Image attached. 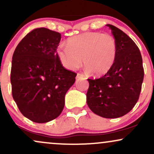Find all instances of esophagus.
Here are the masks:
<instances>
[{
	"mask_svg": "<svg viewBox=\"0 0 154 154\" xmlns=\"http://www.w3.org/2000/svg\"><path fill=\"white\" fill-rule=\"evenodd\" d=\"M83 77H84V76H83L82 75H81V74H79V73H77V77H76V78H77V79H79V78H83Z\"/></svg>",
	"mask_w": 154,
	"mask_h": 154,
	"instance_id": "esophagus-1",
	"label": "esophagus"
}]
</instances>
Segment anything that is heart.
<instances>
[{
    "label": "heart",
    "instance_id": "heart-1",
    "mask_svg": "<svg viewBox=\"0 0 154 154\" xmlns=\"http://www.w3.org/2000/svg\"><path fill=\"white\" fill-rule=\"evenodd\" d=\"M66 47L59 48L57 56L63 66L77 69L82 61L86 69L102 76L111 70L115 62L117 44L112 35L88 32L68 38Z\"/></svg>",
    "mask_w": 154,
    "mask_h": 154
}]
</instances>
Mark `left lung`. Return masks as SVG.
Wrapping results in <instances>:
<instances>
[{"instance_id": "obj_1", "label": "left lung", "mask_w": 154, "mask_h": 154, "mask_svg": "<svg viewBox=\"0 0 154 154\" xmlns=\"http://www.w3.org/2000/svg\"><path fill=\"white\" fill-rule=\"evenodd\" d=\"M117 44L114 66L98 79H88L87 103L97 115L108 119L122 116L139 99L144 77L140 51L123 31L107 24Z\"/></svg>"}]
</instances>
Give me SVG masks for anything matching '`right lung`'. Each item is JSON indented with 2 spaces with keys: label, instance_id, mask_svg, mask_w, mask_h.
I'll use <instances>...</instances> for the list:
<instances>
[{
  "label": "right lung",
  "instance_id": "right-lung-1",
  "mask_svg": "<svg viewBox=\"0 0 154 154\" xmlns=\"http://www.w3.org/2000/svg\"><path fill=\"white\" fill-rule=\"evenodd\" d=\"M60 40L59 32L37 28L19 42L13 54L12 96L21 113L34 122L57 118L75 82L77 74L66 69L57 56Z\"/></svg>",
  "mask_w": 154,
  "mask_h": 154
}]
</instances>
